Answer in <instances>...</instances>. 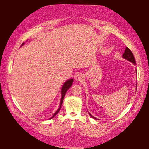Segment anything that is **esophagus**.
Listing matches in <instances>:
<instances>
[{"mask_svg": "<svg viewBox=\"0 0 149 149\" xmlns=\"http://www.w3.org/2000/svg\"><path fill=\"white\" fill-rule=\"evenodd\" d=\"M75 79H76V80L77 81H82L83 80V74H77L76 75Z\"/></svg>", "mask_w": 149, "mask_h": 149, "instance_id": "esophagus-1", "label": "esophagus"}]
</instances>
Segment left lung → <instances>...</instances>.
<instances>
[{
  "instance_id": "obj_1",
  "label": "left lung",
  "mask_w": 149,
  "mask_h": 149,
  "mask_svg": "<svg viewBox=\"0 0 149 149\" xmlns=\"http://www.w3.org/2000/svg\"><path fill=\"white\" fill-rule=\"evenodd\" d=\"M123 58L128 60L129 61L132 62L133 63L136 64V60H135V58L134 57V55H133V53H132V52L130 50V49L128 48V47H126L125 48V52L123 54ZM90 115L93 117V118L94 119H96L94 117H93V116H91V115L90 113H89Z\"/></svg>"
}]
</instances>
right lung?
Instances as JSON below:
<instances>
[{
    "label": "right lung",
    "mask_w": 149,
    "mask_h": 149,
    "mask_svg": "<svg viewBox=\"0 0 149 149\" xmlns=\"http://www.w3.org/2000/svg\"><path fill=\"white\" fill-rule=\"evenodd\" d=\"M24 43H22V46L24 45ZM72 83H73V79H69V80H68V81H66V82H65V83L63 84V87H62V90H61V94H62V97H61V103H60V106H59V109H58V111L53 114V115L50 118V119H52V118H54L55 117L58 113V112H59V111H60V109H61V106H62V103H63V99H64V97H65V94H66V92L67 91V90H68L70 87H71V86H72Z\"/></svg>",
    "instance_id": "1"
}]
</instances>
